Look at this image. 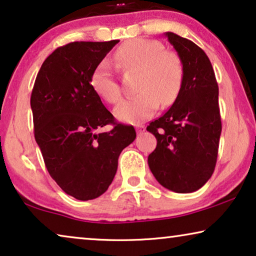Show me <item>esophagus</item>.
<instances>
[{"label":"esophagus","mask_w":256,"mask_h":256,"mask_svg":"<svg viewBox=\"0 0 256 256\" xmlns=\"http://www.w3.org/2000/svg\"><path fill=\"white\" fill-rule=\"evenodd\" d=\"M136 132H138V134H141V132H146V127H144V126H142V124L136 126Z\"/></svg>","instance_id":"1"}]
</instances>
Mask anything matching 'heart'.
Listing matches in <instances>:
<instances>
[{"label":"heart","instance_id":"1","mask_svg":"<svg viewBox=\"0 0 256 256\" xmlns=\"http://www.w3.org/2000/svg\"><path fill=\"white\" fill-rule=\"evenodd\" d=\"M116 60L126 71L141 73L138 82V96L115 108V115L126 124H138L152 118L160 102L169 106L180 96L184 80L180 58L158 40L135 38L126 42L116 50ZM90 85L98 96L110 104L122 99V90L108 59L99 62L90 76Z\"/></svg>","mask_w":256,"mask_h":256}]
</instances>
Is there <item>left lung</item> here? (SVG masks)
<instances>
[{
	"label": "left lung",
	"instance_id": "obj_1",
	"mask_svg": "<svg viewBox=\"0 0 256 256\" xmlns=\"http://www.w3.org/2000/svg\"><path fill=\"white\" fill-rule=\"evenodd\" d=\"M164 34L183 62L184 80L170 110L146 127L157 140L148 164L162 186L190 194L216 168L222 134L219 88L211 62L198 45L174 32Z\"/></svg>",
	"mask_w": 256,
	"mask_h": 256
}]
</instances>
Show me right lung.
I'll return each mask as SVG.
<instances>
[{"label":"right lung","mask_w":256,"mask_h":256,"mask_svg":"<svg viewBox=\"0 0 256 256\" xmlns=\"http://www.w3.org/2000/svg\"><path fill=\"white\" fill-rule=\"evenodd\" d=\"M118 43L73 42L42 65L31 93L34 138L45 166L62 190L78 200L107 191L122 150L136 138L132 126L116 124L90 85L100 62ZM113 124L110 132H99Z\"/></svg>","instance_id":"add662e5"}]
</instances>
